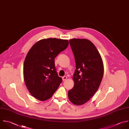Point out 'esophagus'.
Returning <instances> with one entry per match:
<instances>
[{
  "mask_svg": "<svg viewBox=\"0 0 129 129\" xmlns=\"http://www.w3.org/2000/svg\"><path fill=\"white\" fill-rule=\"evenodd\" d=\"M62 80H63V81H66V80L67 79V77H66V76H63V77L62 78Z\"/></svg>",
  "mask_w": 129,
  "mask_h": 129,
  "instance_id": "obj_1",
  "label": "esophagus"
}]
</instances>
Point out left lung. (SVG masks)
<instances>
[{"mask_svg": "<svg viewBox=\"0 0 129 129\" xmlns=\"http://www.w3.org/2000/svg\"><path fill=\"white\" fill-rule=\"evenodd\" d=\"M69 43L74 55L76 69L73 75L75 84L68 91L70 100L82 105L97 91L104 72L101 57L95 46L85 39H72Z\"/></svg>", "mask_w": 129, "mask_h": 129, "instance_id": "1", "label": "left lung"}]
</instances>
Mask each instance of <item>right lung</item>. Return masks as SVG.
Returning <instances> with one entry per match:
<instances>
[{
  "label": "right lung",
  "mask_w": 129,
  "mask_h": 129,
  "mask_svg": "<svg viewBox=\"0 0 129 129\" xmlns=\"http://www.w3.org/2000/svg\"><path fill=\"white\" fill-rule=\"evenodd\" d=\"M68 45V40L50 38L38 41L29 51L24 64V78L29 91L36 99H49L62 82L54 58Z\"/></svg>",
  "instance_id": "add662e5"
}]
</instances>
